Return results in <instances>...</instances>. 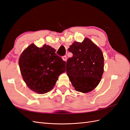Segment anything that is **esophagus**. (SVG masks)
<instances>
[{
  "mask_svg": "<svg viewBox=\"0 0 130 130\" xmlns=\"http://www.w3.org/2000/svg\"><path fill=\"white\" fill-rule=\"evenodd\" d=\"M62 59L63 60L65 61H66V60H67V57H66V56H63L62 57Z\"/></svg>",
  "mask_w": 130,
  "mask_h": 130,
  "instance_id": "obj_1",
  "label": "esophagus"
}]
</instances>
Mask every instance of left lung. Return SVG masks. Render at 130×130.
Listing matches in <instances>:
<instances>
[{
  "label": "left lung",
  "mask_w": 130,
  "mask_h": 130,
  "mask_svg": "<svg viewBox=\"0 0 130 130\" xmlns=\"http://www.w3.org/2000/svg\"><path fill=\"white\" fill-rule=\"evenodd\" d=\"M73 54L66 62V71L76 91L88 93L101 80L104 72L102 52L90 39L74 42L68 49Z\"/></svg>",
  "instance_id": "obj_1"
}]
</instances>
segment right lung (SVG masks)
Instances as JSON below:
<instances>
[{
    "instance_id": "obj_1",
    "label": "right lung",
    "mask_w": 130,
    "mask_h": 130,
    "mask_svg": "<svg viewBox=\"0 0 130 130\" xmlns=\"http://www.w3.org/2000/svg\"><path fill=\"white\" fill-rule=\"evenodd\" d=\"M55 52L48 45L38 48L31 44L20 56L19 64L23 79L29 89L38 94L51 91L59 75L65 72L66 62Z\"/></svg>"
}]
</instances>
